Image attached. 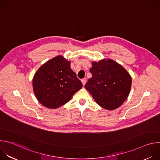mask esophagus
<instances>
[{
  "label": "esophagus",
  "mask_w": 160,
  "mask_h": 160,
  "mask_svg": "<svg viewBox=\"0 0 160 160\" xmlns=\"http://www.w3.org/2000/svg\"><path fill=\"white\" fill-rule=\"evenodd\" d=\"M81 81H82V83L83 85H85V84L86 83V78H83Z\"/></svg>",
  "instance_id": "34e87169"
}]
</instances>
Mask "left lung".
Returning <instances> with one entry per match:
<instances>
[{
  "label": "left lung",
  "instance_id": "1",
  "mask_svg": "<svg viewBox=\"0 0 160 160\" xmlns=\"http://www.w3.org/2000/svg\"><path fill=\"white\" fill-rule=\"evenodd\" d=\"M92 77L85 85L98 104L108 110L119 108L130 93L132 78L125 68L112 59L92 62Z\"/></svg>",
  "mask_w": 160,
  "mask_h": 160
}]
</instances>
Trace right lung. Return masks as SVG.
I'll use <instances>...</instances> for the list:
<instances>
[{"label":"right lung","instance_id":"1","mask_svg":"<svg viewBox=\"0 0 160 160\" xmlns=\"http://www.w3.org/2000/svg\"><path fill=\"white\" fill-rule=\"evenodd\" d=\"M82 87L81 81L71 69L70 62L62 56L43 64L33 78V88L38 101L51 109L69 101Z\"/></svg>","mask_w":160,"mask_h":160}]
</instances>
